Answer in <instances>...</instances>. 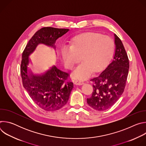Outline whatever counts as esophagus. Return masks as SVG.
I'll return each mask as SVG.
<instances>
[{"label":"esophagus","mask_w":146,"mask_h":146,"mask_svg":"<svg viewBox=\"0 0 146 146\" xmlns=\"http://www.w3.org/2000/svg\"><path fill=\"white\" fill-rule=\"evenodd\" d=\"M75 84L76 85H82L84 84V81L81 80H77L75 81Z\"/></svg>","instance_id":"34e87169"}]
</instances>
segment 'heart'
I'll use <instances>...</instances> for the list:
<instances>
[{
  "label": "heart",
  "mask_w": 146,
  "mask_h": 146,
  "mask_svg": "<svg viewBox=\"0 0 146 146\" xmlns=\"http://www.w3.org/2000/svg\"><path fill=\"white\" fill-rule=\"evenodd\" d=\"M114 42L111 37L95 33H84L75 36L70 47L60 50V56L65 66L72 69L81 59V63L73 72V77L82 80L92 72L105 67L111 57Z\"/></svg>",
  "instance_id": "b5f03b06"
}]
</instances>
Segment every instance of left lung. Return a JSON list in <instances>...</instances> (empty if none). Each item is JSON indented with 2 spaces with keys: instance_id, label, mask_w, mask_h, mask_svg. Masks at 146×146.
<instances>
[{
  "instance_id": "left-lung-1",
  "label": "left lung",
  "mask_w": 146,
  "mask_h": 146,
  "mask_svg": "<svg viewBox=\"0 0 146 146\" xmlns=\"http://www.w3.org/2000/svg\"><path fill=\"white\" fill-rule=\"evenodd\" d=\"M115 50L110 64L98 76L90 80L94 82L93 92L87 98L88 105L97 111L110 108L122 94L128 75L129 59L120 38L114 34Z\"/></svg>"
}]
</instances>
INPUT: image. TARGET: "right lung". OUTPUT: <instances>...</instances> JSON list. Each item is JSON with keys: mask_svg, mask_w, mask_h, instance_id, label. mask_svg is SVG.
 Segmentation results:
<instances>
[{"mask_svg": "<svg viewBox=\"0 0 146 146\" xmlns=\"http://www.w3.org/2000/svg\"><path fill=\"white\" fill-rule=\"evenodd\" d=\"M69 29L44 27L32 37L23 53L21 74L23 84L29 95L36 105L47 111L60 109L67 103L73 83L67 81L69 74L55 65L41 74H34L28 68L31 62L29 56L38 44H43L55 50L56 40Z\"/></svg>", "mask_w": 146, "mask_h": 146, "instance_id": "right-lung-1", "label": "right lung"}]
</instances>
